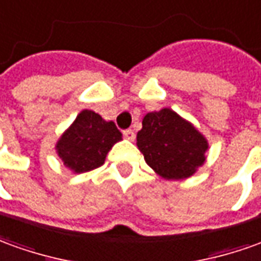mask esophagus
I'll list each match as a JSON object with an SVG mask.
<instances>
[{"instance_id":"1","label":"esophagus","mask_w":261,"mask_h":261,"mask_svg":"<svg viewBox=\"0 0 261 261\" xmlns=\"http://www.w3.org/2000/svg\"><path fill=\"white\" fill-rule=\"evenodd\" d=\"M123 136L126 138L127 141H135V132L132 129H126V130H123Z\"/></svg>"}]
</instances>
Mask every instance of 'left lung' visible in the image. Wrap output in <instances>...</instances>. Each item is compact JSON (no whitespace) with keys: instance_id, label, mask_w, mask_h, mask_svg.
<instances>
[{"instance_id":"obj_1","label":"left lung","mask_w":261,"mask_h":261,"mask_svg":"<svg viewBox=\"0 0 261 261\" xmlns=\"http://www.w3.org/2000/svg\"><path fill=\"white\" fill-rule=\"evenodd\" d=\"M145 161L165 179H186L202 166L209 148L196 127L172 109L149 112L136 136Z\"/></svg>"}]
</instances>
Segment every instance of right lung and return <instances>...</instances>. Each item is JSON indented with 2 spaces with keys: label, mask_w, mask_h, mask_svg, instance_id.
<instances>
[{
  "label": "right lung",
  "mask_w": 261,
  "mask_h": 261,
  "mask_svg": "<svg viewBox=\"0 0 261 261\" xmlns=\"http://www.w3.org/2000/svg\"><path fill=\"white\" fill-rule=\"evenodd\" d=\"M122 139L116 125L93 111H82L57 143V152L66 168L84 173L103 165L108 152Z\"/></svg>",
  "instance_id": "obj_1"
}]
</instances>
